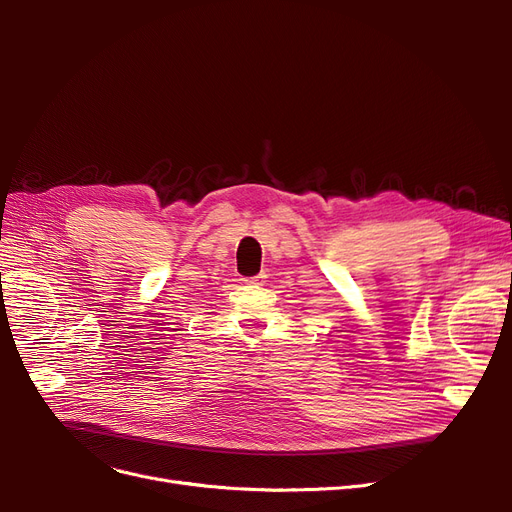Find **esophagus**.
Here are the masks:
<instances>
[{
	"mask_svg": "<svg viewBox=\"0 0 512 512\" xmlns=\"http://www.w3.org/2000/svg\"><path fill=\"white\" fill-rule=\"evenodd\" d=\"M245 282H251V284H263L265 282V274H259V276H253V278H247Z\"/></svg>",
	"mask_w": 512,
	"mask_h": 512,
	"instance_id": "obj_1",
	"label": "esophagus"
}]
</instances>
